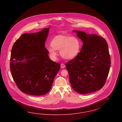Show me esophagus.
I'll return each mask as SVG.
<instances>
[{
	"label": "esophagus",
	"instance_id": "obj_1",
	"mask_svg": "<svg viewBox=\"0 0 122 122\" xmlns=\"http://www.w3.org/2000/svg\"><path fill=\"white\" fill-rule=\"evenodd\" d=\"M61 67L62 68H64L65 67V65L64 64H61Z\"/></svg>",
	"mask_w": 122,
	"mask_h": 122
}]
</instances>
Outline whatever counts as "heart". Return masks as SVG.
Segmentation results:
<instances>
[{
	"instance_id": "obj_1",
	"label": "heart",
	"mask_w": 122,
	"mask_h": 122,
	"mask_svg": "<svg viewBox=\"0 0 122 122\" xmlns=\"http://www.w3.org/2000/svg\"><path fill=\"white\" fill-rule=\"evenodd\" d=\"M51 46L47 48L52 60L57 57L56 50H60L61 56L66 59H72L77 57L81 49V41L76 36L58 35L55 36L50 42Z\"/></svg>"
}]
</instances>
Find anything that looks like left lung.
<instances>
[{"instance_id":"1","label":"left lung","mask_w":122,"mask_h":122,"mask_svg":"<svg viewBox=\"0 0 122 122\" xmlns=\"http://www.w3.org/2000/svg\"><path fill=\"white\" fill-rule=\"evenodd\" d=\"M73 31L83 44L78 55L66 64L71 86L81 94L98 91L104 86L110 68L107 43L97 35Z\"/></svg>"}]
</instances>
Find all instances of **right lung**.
Returning <instances> with one entry per match:
<instances>
[{
	"instance_id": "add662e5",
	"label": "right lung",
	"mask_w": 122,
	"mask_h": 122,
	"mask_svg": "<svg viewBox=\"0 0 122 122\" xmlns=\"http://www.w3.org/2000/svg\"><path fill=\"white\" fill-rule=\"evenodd\" d=\"M49 28L25 33L12 46L10 69L12 76L22 92L41 96L48 92L60 64L52 61L45 47Z\"/></svg>"
}]
</instances>
